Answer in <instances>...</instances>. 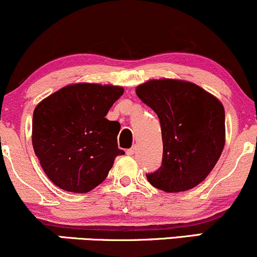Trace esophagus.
I'll use <instances>...</instances> for the list:
<instances>
[{
    "label": "esophagus",
    "mask_w": 257,
    "mask_h": 257,
    "mask_svg": "<svg viewBox=\"0 0 257 257\" xmlns=\"http://www.w3.org/2000/svg\"><path fill=\"white\" fill-rule=\"evenodd\" d=\"M135 152H137V146H133L132 149L126 150V155H128V156H133Z\"/></svg>",
    "instance_id": "obj_1"
}]
</instances>
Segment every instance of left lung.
Listing matches in <instances>:
<instances>
[{"label":"left lung","instance_id":"8db88e82","mask_svg":"<svg viewBox=\"0 0 257 257\" xmlns=\"http://www.w3.org/2000/svg\"><path fill=\"white\" fill-rule=\"evenodd\" d=\"M135 93L157 113L163 159L147 174L153 187L178 193L196 187L219 161L226 141L225 108L216 96L192 82L151 79Z\"/></svg>","mask_w":257,"mask_h":257}]
</instances>
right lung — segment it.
<instances>
[{
  "instance_id": "add662e5",
  "label": "right lung",
  "mask_w": 257,
  "mask_h": 257,
  "mask_svg": "<svg viewBox=\"0 0 257 257\" xmlns=\"http://www.w3.org/2000/svg\"><path fill=\"white\" fill-rule=\"evenodd\" d=\"M123 87L75 83L35 107L32 146L49 180L61 190L87 193L101 184L123 155L117 145L120 124L105 118Z\"/></svg>"
}]
</instances>
